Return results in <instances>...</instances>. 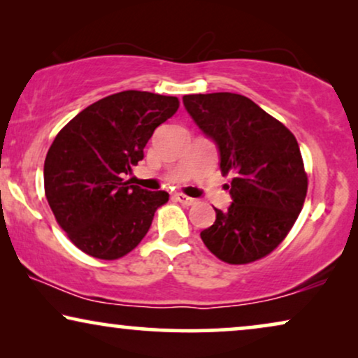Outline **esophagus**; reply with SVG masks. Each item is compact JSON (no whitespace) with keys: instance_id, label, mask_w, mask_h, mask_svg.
<instances>
[{"instance_id":"obj_1","label":"esophagus","mask_w":358,"mask_h":358,"mask_svg":"<svg viewBox=\"0 0 358 358\" xmlns=\"http://www.w3.org/2000/svg\"><path fill=\"white\" fill-rule=\"evenodd\" d=\"M176 199H178L182 205H185V207H190V205L197 203V200L192 197H187V195H184V194H176Z\"/></svg>"}]
</instances>
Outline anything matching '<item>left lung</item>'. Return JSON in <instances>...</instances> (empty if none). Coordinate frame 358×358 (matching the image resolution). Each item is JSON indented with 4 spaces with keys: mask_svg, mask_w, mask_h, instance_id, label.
I'll use <instances>...</instances> for the list:
<instances>
[{
    "mask_svg": "<svg viewBox=\"0 0 358 358\" xmlns=\"http://www.w3.org/2000/svg\"><path fill=\"white\" fill-rule=\"evenodd\" d=\"M185 110L213 140L231 205L200 238L218 259L249 264L271 254L290 231L305 203L308 178L290 130L249 97L234 92L189 94Z\"/></svg>",
    "mask_w": 358,
    "mask_h": 358,
    "instance_id": "left-lung-1",
    "label": "left lung"
}]
</instances>
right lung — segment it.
Returning a JSON list of instances; mask_svg holds the SVG:
<instances>
[{"label": "right lung", "mask_w": 358, "mask_h": 358, "mask_svg": "<svg viewBox=\"0 0 358 358\" xmlns=\"http://www.w3.org/2000/svg\"><path fill=\"white\" fill-rule=\"evenodd\" d=\"M179 109L174 96L122 91L87 106L55 136L43 164V184L57 222L92 257H124L148 233L164 190L124 182L159 127Z\"/></svg>", "instance_id": "1"}]
</instances>
